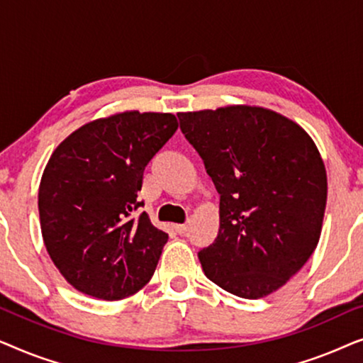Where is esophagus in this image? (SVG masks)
<instances>
[{"label":"esophagus","mask_w":363,"mask_h":363,"mask_svg":"<svg viewBox=\"0 0 363 363\" xmlns=\"http://www.w3.org/2000/svg\"><path fill=\"white\" fill-rule=\"evenodd\" d=\"M173 228H175V231L178 233V235H185V233L188 231V225H173Z\"/></svg>","instance_id":"obj_1"}]
</instances>
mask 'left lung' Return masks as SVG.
Returning a JSON list of instances; mask_svg holds the SVG:
<instances>
[{
  "label": "left lung",
  "instance_id": "1",
  "mask_svg": "<svg viewBox=\"0 0 363 363\" xmlns=\"http://www.w3.org/2000/svg\"><path fill=\"white\" fill-rule=\"evenodd\" d=\"M220 193V231L198 252L206 277L259 299L306 264L320 238L327 177L312 138L289 118L231 106L178 113Z\"/></svg>",
  "mask_w": 363,
  "mask_h": 363
}]
</instances>
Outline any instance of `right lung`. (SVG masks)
<instances>
[{"label":"right lung","mask_w":363,"mask_h":363,"mask_svg":"<svg viewBox=\"0 0 363 363\" xmlns=\"http://www.w3.org/2000/svg\"><path fill=\"white\" fill-rule=\"evenodd\" d=\"M177 128L172 113H117L86 123L49 158L38 201L44 245L77 291L118 301L152 279L168 235L137 213L138 191Z\"/></svg>","instance_id":"right-lung-1"}]
</instances>
